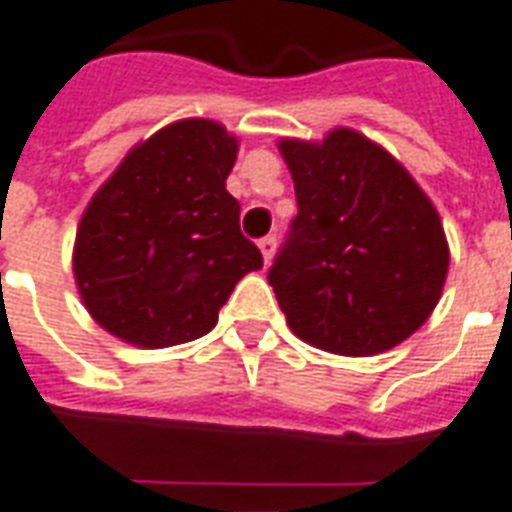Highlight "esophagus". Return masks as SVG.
Segmentation results:
<instances>
[{
  "label": "esophagus",
  "mask_w": 512,
  "mask_h": 512,
  "mask_svg": "<svg viewBox=\"0 0 512 512\" xmlns=\"http://www.w3.org/2000/svg\"><path fill=\"white\" fill-rule=\"evenodd\" d=\"M260 252H263V260H266V266L271 263V257H274L276 252V238L274 236H266V238H260Z\"/></svg>",
  "instance_id": "1"
}]
</instances>
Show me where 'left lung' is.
I'll list each match as a JSON object with an SVG mask.
<instances>
[{
	"label": "left lung",
	"mask_w": 512,
	"mask_h": 512,
	"mask_svg": "<svg viewBox=\"0 0 512 512\" xmlns=\"http://www.w3.org/2000/svg\"><path fill=\"white\" fill-rule=\"evenodd\" d=\"M298 217L268 271L287 325L325 352L366 358L429 320L448 276L437 208L361 132L279 143Z\"/></svg>",
	"instance_id": "8db88e82"
}]
</instances>
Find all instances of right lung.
Listing matches in <instances>:
<instances>
[{
  "instance_id": "add662e5",
  "label": "right lung",
  "mask_w": 512,
  "mask_h": 512,
  "mask_svg": "<svg viewBox=\"0 0 512 512\" xmlns=\"http://www.w3.org/2000/svg\"><path fill=\"white\" fill-rule=\"evenodd\" d=\"M238 140L208 119H181L138 143L78 225L73 271L83 306L138 347L200 339L263 255L238 227L225 189Z\"/></svg>"
}]
</instances>
